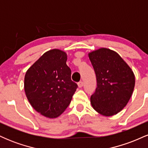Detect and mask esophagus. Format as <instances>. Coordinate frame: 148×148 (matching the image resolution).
Listing matches in <instances>:
<instances>
[{"mask_svg": "<svg viewBox=\"0 0 148 148\" xmlns=\"http://www.w3.org/2000/svg\"><path fill=\"white\" fill-rule=\"evenodd\" d=\"M78 86H79V88H82L83 86H84V83H83L82 81H80V82L78 83Z\"/></svg>", "mask_w": 148, "mask_h": 148, "instance_id": "obj_1", "label": "esophagus"}]
</instances>
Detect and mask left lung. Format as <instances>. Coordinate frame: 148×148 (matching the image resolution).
Instances as JSON below:
<instances>
[{"mask_svg": "<svg viewBox=\"0 0 148 148\" xmlns=\"http://www.w3.org/2000/svg\"><path fill=\"white\" fill-rule=\"evenodd\" d=\"M97 79L90 97L92 108L99 114L112 116L121 111L130 99L135 86L133 71L118 53L101 48L88 53Z\"/></svg>", "mask_w": 148, "mask_h": 148, "instance_id": "8db88e82", "label": "left lung"}]
</instances>
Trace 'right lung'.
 I'll use <instances>...</instances> for the list:
<instances>
[{
	"label": "right lung",
	"mask_w": 148,
	"mask_h": 148,
	"mask_svg": "<svg viewBox=\"0 0 148 148\" xmlns=\"http://www.w3.org/2000/svg\"><path fill=\"white\" fill-rule=\"evenodd\" d=\"M67 53L60 49L47 51L25 73L24 90L33 108L49 118H56L69 106L77 84L71 79Z\"/></svg>",
	"instance_id": "right-lung-1"
}]
</instances>
